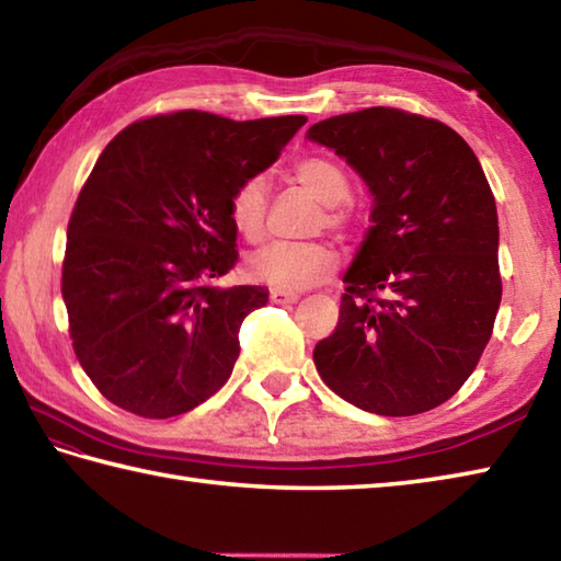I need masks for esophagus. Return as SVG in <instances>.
<instances>
[{
	"label": "esophagus",
	"instance_id": "obj_1",
	"mask_svg": "<svg viewBox=\"0 0 561 561\" xmlns=\"http://www.w3.org/2000/svg\"><path fill=\"white\" fill-rule=\"evenodd\" d=\"M270 299L274 304H294V301H299V294L287 291V289H272L270 291Z\"/></svg>",
	"mask_w": 561,
	"mask_h": 561
}]
</instances>
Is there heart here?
<instances>
[{"label":"heart","instance_id":"heart-1","mask_svg":"<svg viewBox=\"0 0 561 561\" xmlns=\"http://www.w3.org/2000/svg\"><path fill=\"white\" fill-rule=\"evenodd\" d=\"M296 180L323 206L333 208L343 204L350 194L345 172L335 162L323 158H306L294 168ZM230 224L250 243H257L265 233L267 218V182L265 178H248L240 182L228 202ZM328 226H340L343 216L331 211L325 216ZM250 279L267 284L274 289L299 291L325 282L335 272L333 250L323 243H287L274 240L265 248L252 252L245 262Z\"/></svg>","mask_w":561,"mask_h":561}]
</instances>
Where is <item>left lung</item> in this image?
I'll use <instances>...</instances> for the list:
<instances>
[{"instance_id": "left-lung-1", "label": "left lung", "mask_w": 561, "mask_h": 561, "mask_svg": "<svg viewBox=\"0 0 561 561\" xmlns=\"http://www.w3.org/2000/svg\"><path fill=\"white\" fill-rule=\"evenodd\" d=\"M306 138L335 150L371 194L337 328L313 350L318 375L362 411H431L474 371L499 313L486 174L453 128L401 108L318 121Z\"/></svg>"}]
</instances>
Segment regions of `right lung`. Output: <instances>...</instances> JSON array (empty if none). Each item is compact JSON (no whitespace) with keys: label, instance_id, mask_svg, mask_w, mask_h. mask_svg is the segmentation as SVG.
Masks as SVG:
<instances>
[{"label":"right lung","instance_id":"add662e5","mask_svg":"<svg viewBox=\"0 0 561 561\" xmlns=\"http://www.w3.org/2000/svg\"><path fill=\"white\" fill-rule=\"evenodd\" d=\"M306 116H152L108 142L77 196L62 262L75 355L118 409L170 419L228 381L265 287H216L236 267L228 202Z\"/></svg>","mask_w":561,"mask_h":561}]
</instances>
